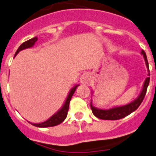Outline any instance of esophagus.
I'll return each instance as SVG.
<instances>
[{"instance_id":"1","label":"esophagus","mask_w":156,"mask_h":156,"mask_svg":"<svg viewBox=\"0 0 156 156\" xmlns=\"http://www.w3.org/2000/svg\"><path fill=\"white\" fill-rule=\"evenodd\" d=\"M91 77L90 75V74L88 73H84L81 75V78H80V81L82 85H88L91 83Z\"/></svg>"}]
</instances>
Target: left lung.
I'll use <instances>...</instances> for the list:
<instances>
[{"mask_svg": "<svg viewBox=\"0 0 156 156\" xmlns=\"http://www.w3.org/2000/svg\"><path fill=\"white\" fill-rule=\"evenodd\" d=\"M141 55L143 56L144 60H145V65H146V68L148 69V76H150L148 60H147L146 55H145V51L143 50H142V51H141ZM149 80H150L149 77H147L145 78V81L143 83V85H142V90H141L140 93H139L137 98L132 101H131V102L124 105L114 106V107L108 109L98 108L93 106L92 99H91V108L93 115L95 117L98 118L100 119H103V120H118V119H123V118L130 115L131 113L133 112L134 111H135L139 107L141 103L143 101L145 94H146L147 88H148V84H149ZM91 93H92V91H91Z\"/></svg>", "mask_w": 156, "mask_h": 156, "instance_id": "obj_1", "label": "left lung"}]
</instances>
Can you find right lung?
Wrapping results in <instances>:
<instances>
[{"label": "right lung", "instance_id": "add662e5", "mask_svg": "<svg viewBox=\"0 0 156 156\" xmlns=\"http://www.w3.org/2000/svg\"><path fill=\"white\" fill-rule=\"evenodd\" d=\"M37 41V37H34L33 38L30 39V40L24 42L23 44H21L20 45V47L18 48V49L16 51L15 55H14V57L21 51L24 50V49L30 48H32L34 45L35 42ZM79 86V85H74L73 88H71V90L68 92V96H67L66 99H65V102L62 105V106L61 107V108L56 113L53 115L51 117L49 118L48 120H46L45 122H41V123H30L32 126H36V127L39 128H46V127H52V126H58V125L61 124L67 117V115H68V108H69V103L71 99V97L73 95V94L75 93V90Z\"/></svg>", "mask_w": 156, "mask_h": 156}]
</instances>
